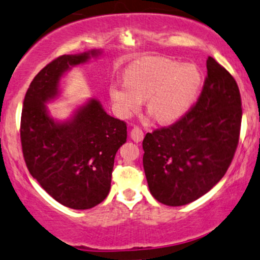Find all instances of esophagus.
Masks as SVG:
<instances>
[{"label": "esophagus", "mask_w": 260, "mask_h": 260, "mask_svg": "<svg viewBox=\"0 0 260 260\" xmlns=\"http://www.w3.org/2000/svg\"><path fill=\"white\" fill-rule=\"evenodd\" d=\"M131 139L135 142H141L143 140V131L140 129V127H134L130 133Z\"/></svg>", "instance_id": "esophagus-1"}]
</instances>
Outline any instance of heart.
Masks as SVG:
<instances>
[{
	"label": "heart",
	"mask_w": 260,
	"mask_h": 260,
	"mask_svg": "<svg viewBox=\"0 0 260 260\" xmlns=\"http://www.w3.org/2000/svg\"><path fill=\"white\" fill-rule=\"evenodd\" d=\"M125 82L109 88L118 117L127 119L146 99L147 112L160 124L179 121L200 99L203 75L196 64L180 63L167 57L137 59L124 73Z\"/></svg>",
	"instance_id": "heart-1"
}]
</instances>
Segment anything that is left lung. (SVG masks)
<instances>
[{"mask_svg":"<svg viewBox=\"0 0 260 260\" xmlns=\"http://www.w3.org/2000/svg\"><path fill=\"white\" fill-rule=\"evenodd\" d=\"M196 106L169 127L146 134L143 169L151 194L166 206H185L220 181L239 143L242 108L235 79L214 58Z\"/></svg>","mask_w":260,"mask_h":260,"instance_id":"1","label":"left lung"}]
</instances>
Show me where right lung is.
Listing matches in <instances>:
<instances>
[{"label": "right lung", "mask_w": 260, "mask_h": 260, "mask_svg": "<svg viewBox=\"0 0 260 260\" xmlns=\"http://www.w3.org/2000/svg\"><path fill=\"white\" fill-rule=\"evenodd\" d=\"M101 54L102 50H91L52 60L34 78L21 111L27 169L52 198L72 209H90L108 196L115 154L126 142V124L107 114L93 97L64 120L52 117L46 105L59 99L70 70Z\"/></svg>", "instance_id": "add662e5"}]
</instances>
